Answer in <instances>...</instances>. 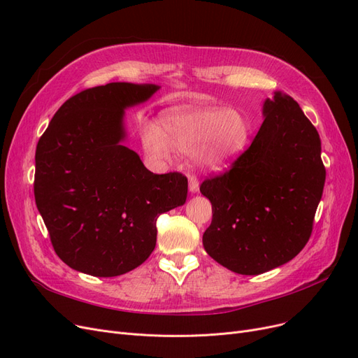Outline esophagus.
<instances>
[{
	"label": "esophagus",
	"mask_w": 358,
	"mask_h": 358,
	"mask_svg": "<svg viewBox=\"0 0 358 358\" xmlns=\"http://www.w3.org/2000/svg\"><path fill=\"white\" fill-rule=\"evenodd\" d=\"M189 190L192 193H196L199 190V180L196 174H189Z\"/></svg>",
	"instance_id": "34e87169"
}]
</instances>
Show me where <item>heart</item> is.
I'll return each instance as SVG.
<instances>
[{"instance_id": "b5f03b06", "label": "heart", "mask_w": 358, "mask_h": 358, "mask_svg": "<svg viewBox=\"0 0 358 358\" xmlns=\"http://www.w3.org/2000/svg\"><path fill=\"white\" fill-rule=\"evenodd\" d=\"M251 124L244 113L224 108H190L169 113L159 124H147L143 143L155 159H171L174 148L198 152L199 162L220 169L245 152Z\"/></svg>"}]
</instances>
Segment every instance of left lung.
Wrapping results in <instances>:
<instances>
[{"label":"left lung","mask_w":358,"mask_h":358,"mask_svg":"<svg viewBox=\"0 0 358 358\" xmlns=\"http://www.w3.org/2000/svg\"><path fill=\"white\" fill-rule=\"evenodd\" d=\"M263 114L245 152L201 184L213 205L203 248L241 275L268 272L303 250L326 181L320 135L299 103L275 94Z\"/></svg>","instance_id":"left-lung-1"}]
</instances>
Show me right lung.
<instances>
[{
	"label": "right lung",
	"instance_id": "add662e5",
	"mask_svg": "<svg viewBox=\"0 0 358 358\" xmlns=\"http://www.w3.org/2000/svg\"><path fill=\"white\" fill-rule=\"evenodd\" d=\"M157 89H85L62 103L40 136L36 203L57 257L78 272L108 278L138 268L156 247L159 215L186 202V176L153 174L120 144L123 110Z\"/></svg>",
	"mask_w": 358,
	"mask_h": 358
}]
</instances>
